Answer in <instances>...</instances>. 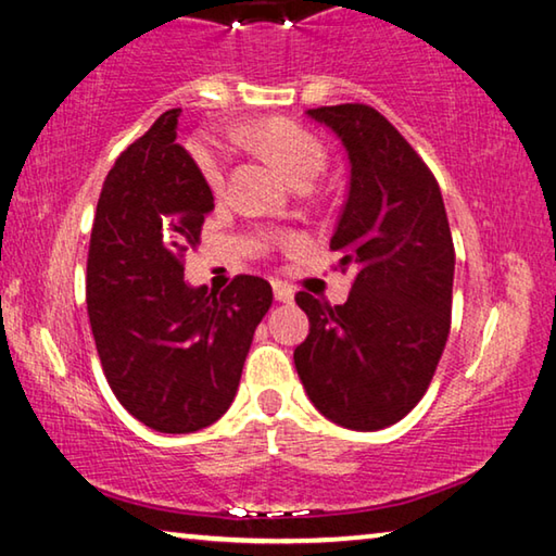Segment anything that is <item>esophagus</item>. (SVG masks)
I'll return each instance as SVG.
<instances>
[{
	"label": "esophagus",
	"mask_w": 556,
	"mask_h": 556,
	"mask_svg": "<svg viewBox=\"0 0 556 556\" xmlns=\"http://www.w3.org/2000/svg\"><path fill=\"white\" fill-rule=\"evenodd\" d=\"M271 289H275V300L277 302H294V289L289 287V285H285V281H275V285H271Z\"/></svg>",
	"instance_id": "esophagus-1"
}]
</instances>
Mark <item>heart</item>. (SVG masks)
<instances>
[{"label":"heart","instance_id":"b5f03b06","mask_svg":"<svg viewBox=\"0 0 556 556\" xmlns=\"http://www.w3.org/2000/svg\"><path fill=\"white\" fill-rule=\"evenodd\" d=\"M242 137L252 147L260 149V152L271 156L292 185L306 177H319L327 164V154L317 139H314L309 131H304L302 127H296V124L287 119H269L254 124V127H247L242 131ZM194 160L206 185H210L214 192H219L227 179L225 156H222L219 149L199 139L194 144Z\"/></svg>","mask_w":556,"mask_h":556}]
</instances>
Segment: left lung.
I'll return each mask as SVG.
<instances>
[{
	"instance_id": "8db88e82",
	"label": "left lung",
	"mask_w": 556,
	"mask_h": 556,
	"mask_svg": "<svg viewBox=\"0 0 556 556\" xmlns=\"http://www.w3.org/2000/svg\"><path fill=\"white\" fill-rule=\"evenodd\" d=\"M304 114L344 147L350 185L329 247L357 277L344 304L296 294L309 337L294 350V367L329 421L377 432L417 407L450 337V222L432 172L377 110L337 104Z\"/></svg>"
}]
</instances>
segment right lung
Returning <instances> with one entry per match:
<instances>
[{
  "label": "right lung",
  "mask_w": 556,
  "mask_h": 556,
  "mask_svg": "<svg viewBox=\"0 0 556 556\" xmlns=\"http://www.w3.org/2000/svg\"><path fill=\"white\" fill-rule=\"evenodd\" d=\"M179 114L164 112L106 174L87 260L106 382L131 417L164 434L197 432L229 409L275 300L262 277H237L219 294L185 279L214 197L177 144Z\"/></svg>",
  "instance_id": "obj_1"
}]
</instances>
